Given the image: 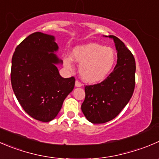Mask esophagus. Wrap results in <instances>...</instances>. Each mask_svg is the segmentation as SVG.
<instances>
[{
	"label": "esophagus",
	"instance_id": "obj_1",
	"mask_svg": "<svg viewBox=\"0 0 159 159\" xmlns=\"http://www.w3.org/2000/svg\"><path fill=\"white\" fill-rule=\"evenodd\" d=\"M75 86H76V87H81V86H82V84H81L79 81L77 80V81H75Z\"/></svg>",
	"mask_w": 159,
	"mask_h": 159
}]
</instances>
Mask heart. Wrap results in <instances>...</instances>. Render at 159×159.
<instances>
[{
  "label": "heart",
  "mask_w": 159,
  "mask_h": 159,
  "mask_svg": "<svg viewBox=\"0 0 159 159\" xmlns=\"http://www.w3.org/2000/svg\"><path fill=\"white\" fill-rule=\"evenodd\" d=\"M72 59L80 64L79 74L83 81L96 83L102 81L112 70L116 54L110 47L92 43L75 47ZM64 64L67 68H73L70 57L64 58Z\"/></svg>",
  "instance_id": "1"
}]
</instances>
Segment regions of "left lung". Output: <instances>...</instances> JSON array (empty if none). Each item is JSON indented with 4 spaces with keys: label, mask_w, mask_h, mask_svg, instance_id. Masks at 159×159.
Returning <instances> with one entry per match:
<instances>
[{
    "label": "left lung",
    "mask_w": 159,
    "mask_h": 159,
    "mask_svg": "<svg viewBox=\"0 0 159 159\" xmlns=\"http://www.w3.org/2000/svg\"><path fill=\"white\" fill-rule=\"evenodd\" d=\"M117 63L102 82L84 86L85 98L81 110L89 122L104 124L115 118L130 101L135 87V59L125 44L115 35Z\"/></svg>",
    "instance_id": "left-lung-1"
}]
</instances>
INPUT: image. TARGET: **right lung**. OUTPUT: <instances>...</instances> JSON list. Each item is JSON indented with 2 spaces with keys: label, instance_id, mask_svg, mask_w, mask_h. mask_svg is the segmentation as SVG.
Listing matches in <instances>:
<instances>
[{
  "label": "right lung",
  "instance_id": "obj_1",
  "mask_svg": "<svg viewBox=\"0 0 159 159\" xmlns=\"http://www.w3.org/2000/svg\"><path fill=\"white\" fill-rule=\"evenodd\" d=\"M54 36L34 32L16 47L11 60V81L14 93L32 118L50 122L57 116L66 97L72 92L75 77L64 78L53 53L58 46Z\"/></svg>",
  "mask_w": 159,
  "mask_h": 159
}]
</instances>
